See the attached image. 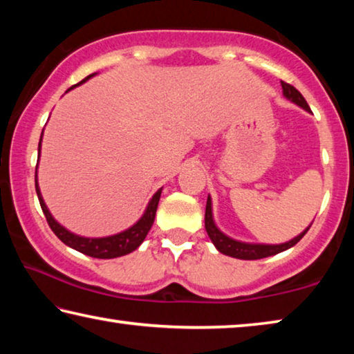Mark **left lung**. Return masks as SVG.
<instances>
[{"mask_svg": "<svg viewBox=\"0 0 354 354\" xmlns=\"http://www.w3.org/2000/svg\"><path fill=\"white\" fill-rule=\"evenodd\" d=\"M281 86H283V95L287 100L292 101V103H295L299 107H303L304 111L310 112L306 100L303 98V95L299 93L295 87L284 81H281ZM310 225L303 232H299L297 237H293L292 241L284 242V243L270 245V243H250V242L236 241V239H232L230 236H226L225 232H221L218 230V226L215 225L214 214H212V198H211V195H207L206 214H205V226H206L207 236L212 241L214 247L217 248L220 253L231 256V257H236V259L254 261V259H262V257H268V256L278 254V253H281V251L289 250L293 247V245H297L299 241H301L303 236L306 234L308 230L310 227Z\"/></svg>", "mask_w": 354, "mask_h": 354, "instance_id": "8db88e82", "label": "left lung"}]
</instances>
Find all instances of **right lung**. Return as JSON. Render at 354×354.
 I'll return each instance as SVG.
<instances>
[{"instance_id":"1","label":"right lung","mask_w":354,"mask_h":354,"mask_svg":"<svg viewBox=\"0 0 354 354\" xmlns=\"http://www.w3.org/2000/svg\"><path fill=\"white\" fill-rule=\"evenodd\" d=\"M97 73L88 75L87 77H84L81 82H77L76 86L70 87L75 88L77 86H81L86 81L91 80ZM67 91V92H68ZM41 137H44V131H41L40 136V142H39V159H37V167H35V192H37L41 211H44L48 225L53 230V232L61 239V241L68 245L70 248H73L76 251H80L82 254L97 257V259H113V257H120L124 254L133 253L134 250H137L142 245V242L145 241V237L148 234V231L151 230L153 221H154V215L156 211H158V205H159V198L160 194H162V187H160L156 194L153 195V198L149 200L148 206L145 209V212L142 214V217L136 221L133 226H129L128 230H124L122 232H117L113 236H106V237H84V236H77L75 232L68 231L67 227L62 226L59 221L53 217L50 209L46 207L44 196L40 194V187H39V179H37V169H39V160H40V149H41Z\"/></svg>"}]
</instances>
